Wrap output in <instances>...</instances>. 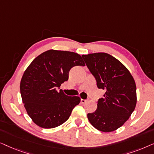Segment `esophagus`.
Segmentation results:
<instances>
[{"mask_svg": "<svg viewBox=\"0 0 154 154\" xmlns=\"http://www.w3.org/2000/svg\"><path fill=\"white\" fill-rule=\"evenodd\" d=\"M87 100H83V99H81V102L82 103V104H85V103L87 102Z\"/></svg>", "mask_w": 154, "mask_h": 154, "instance_id": "34e87169", "label": "esophagus"}]
</instances>
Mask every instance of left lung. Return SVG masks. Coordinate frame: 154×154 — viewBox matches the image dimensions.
<instances>
[{
  "label": "left lung",
  "mask_w": 154,
  "mask_h": 154,
  "mask_svg": "<svg viewBox=\"0 0 154 154\" xmlns=\"http://www.w3.org/2000/svg\"><path fill=\"white\" fill-rule=\"evenodd\" d=\"M97 85L105 90L97 108L88 119L98 130L110 132L129 119L137 104L136 84L129 70L114 57L105 52L83 54Z\"/></svg>",
  "instance_id": "left-lung-1"
}]
</instances>
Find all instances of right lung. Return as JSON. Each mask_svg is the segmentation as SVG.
<instances>
[{"instance_id": "add662e5", "label": "right lung", "mask_w": 154, "mask_h": 154, "mask_svg": "<svg viewBox=\"0 0 154 154\" xmlns=\"http://www.w3.org/2000/svg\"><path fill=\"white\" fill-rule=\"evenodd\" d=\"M85 65L80 54L56 50L44 52L32 61L22 75L20 92L33 123L48 129L58 127L69 119L81 98L67 96L57 88L68 81L72 67Z\"/></svg>"}]
</instances>
